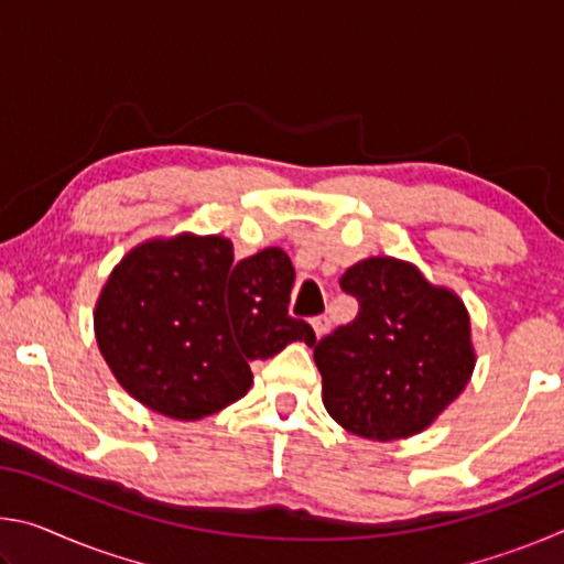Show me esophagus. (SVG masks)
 Instances as JSON below:
<instances>
[{
  "label": "esophagus",
  "instance_id": "obj_1",
  "mask_svg": "<svg viewBox=\"0 0 564 564\" xmlns=\"http://www.w3.org/2000/svg\"><path fill=\"white\" fill-rule=\"evenodd\" d=\"M311 326H313V330H316V336L323 338L330 330V318L328 316H316L311 321Z\"/></svg>",
  "mask_w": 564,
  "mask_h": 564
}]
</instances>
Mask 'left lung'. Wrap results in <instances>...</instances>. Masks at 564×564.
Listing matches in <instances>:
<instances>
[{"instance_id":"left-lung-1","label":"left lung","mask_w":564,"mask_h":564,"mask_svg":"<svg viewBox=\"0 0 564 564\" xmlns=\"http://www.w3.org/2000/svg\"><path fill=\"white\" fill-rule=\"evenodd\" d=\"M340 289L358 301V316L313 346L323 405L368 441L425 431L473 376L465 303L390 256L350 265Z\"/></svg>"}]
</instances>
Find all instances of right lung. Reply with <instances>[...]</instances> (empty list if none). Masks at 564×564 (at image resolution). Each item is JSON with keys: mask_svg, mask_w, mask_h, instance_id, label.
Returning <instances> with one entry per match:
<instances>
[{"mask_svg": "<svg viewBox=\"0 0 564 564\" xmlns=\"http://www.w3.org/2000/svg\"><path fill=\"white\" fill-rule=\"evenodd\" d=\"M293 279L281 248L234 261L224 236L154 238L123 256L101 289L99 350L147 408L174 420L214 415L248 393L253 360L293 340L316 346L308 323L289 316Z\"/></svg>", "mask_w": 564, "mask_h": 564, "instance_id": "obj_1", "label": "right lung"}]
</instances>
